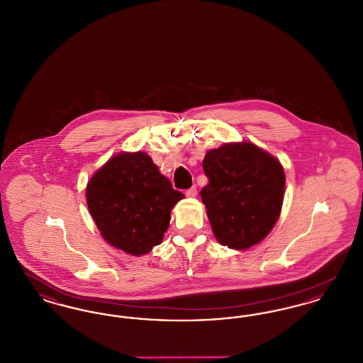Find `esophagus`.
Here are the masks:
<instances>
[{"mask_svg":"<svg viewBox=\"0 0 363 363\" xmlns=\"http://www.w3.org/2000/svg\"><path fill=\"white\" fill-rule=\"evenodd\" d=\"M185 194H186V197H190V199L196 197V196H197V188H196V186H191L190 189L185 191Z\"/></svg>","mask_w":363,"mask_h":363,"instance_id":"obj_1","label":"esophagus"}]
</instances>
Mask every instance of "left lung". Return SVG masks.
I'll return each instance as SVG.
<instances>
[{
    "mask_svg": "<svg viewBox=\"0 0 363 363\" xmlns=\"http://www.w3.org/2000/svg\"><path fill=\"white\" fill-rule=\"evenodd\" d=\"M203 169L209 182L201 189V200L218 242L246 250L262 241L281 212V163L256 144L241 141L209 150Z\"/></svg>",
    "mask_w": 363,
    "mask_h": 363,
    "instance_id": "1",
    "label": "left lung"
}]
</instances>
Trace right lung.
Listing matches in <instances>:
<instances>
[{
    "label": "right lung",
    "mask_w": 363,
    "mask_h": 363,
    "mask_svg": "<svg viewBox=\"0 0 363 363\" xmlns=\"http://www.w3.org/2000/svg\"><path fill=\"white\" fill-rule=\"evenodd\" d=\"M184 197L141 151L110 157L86 189V206L104 241L130 256L147 255L162 243L172 209Z\"/></svg>",
    "instance_id": "right-lung-1"
}]
</instances>
